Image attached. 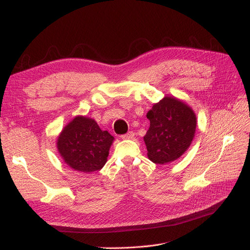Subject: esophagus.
Instances as JSON below:
<instances>
[{"label":"esophagus","mask_w":250,"mask_h":250,"mask_svg":"<svg viewBox=\"0 0 250 250\" xmlns=\"http://www.w3.org/2000/svg\"><path fill=\"white\" fill-rule=\"evenodd\" d=\"M133 137H134V132L129 131V132H127L126 134H123L121 138H122L123 140H131V139H133Z\"/></svg>","instance_id":"34e87169"}]
</instances>
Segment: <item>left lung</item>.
<instances>
[{
  "instance_id": "1",
  "label": "left lung",
  "mask_w": 250,
  "mask_h": 250,
  "mask_svg": "<svg viewBox=\"0 0 250 250\" xmlns=\"http://www.w3.org/2000/svg\"><path fill=\"white\" fill-rule=\"evenodd\" d=\"M150 127L144 137L148 158L155 164H169L183 155L195 137L197 119L183 100L166 96L147 112Z\"/></svg>"
}]
</instances>
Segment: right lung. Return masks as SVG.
Listing matches in <instances>:
<instances>
[{
  "label": "right lung",
  "mask_w": 250,
  "mask_h": 250,
  "mask_svg": "<svg viewBox=\"0 0 250 250\" xmlns=\"http://www.w3.org/2000/svg\"><path fill=\"white\" fill-rule=\"evenodd\" d=\"M115 140L92 118L75 117L57 138V150L70 168L83 173L100 170L107 162Z\"/></svg>",
  "instance_id": "right-lung-1"
}]
</instances>
